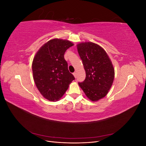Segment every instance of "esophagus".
Segmentation results:
<instances>
[{
  "label": "esophagus",
  "mask_w": 146,
  "mask_h": 146,
  "mask_svg": "<svg viewBox=\"0 0 146 146\" xmlns=\"http://www.w3.org/2000/svg\"><path fill=\"white\" fill-rule=\"evenodd\" d=\"M73 75H74V76L76 78V77H77V72H74L73 73Z\"/></svg>",
  "instance_id": "obj_1"
}]
</instances>
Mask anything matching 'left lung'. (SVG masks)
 <instances>
[{"label":"left lung","mask_w":146,"mask_h":146,"mask_svg":"<svg viewBox=\"0 0 146 146\" xmlns=\"http://www.w3.org/2000/svg\"><path fill=\"white\" fill-rule=\"evenodd\" d=\"M86 72L85 80L78 85L88 99L98 101L107 94L114 77L111 61L102 47L91 42L77 44Z\"/></svg>","instance_id":"left-lung-1"}]
</instances>
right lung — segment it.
<instances>
[{
  "label": "right lung",
  "mask_w": 146,
  "mask_h": 146,
  "mask_svg": "<svg viewBox=\"0 0 146 146\" xmlns=\"http://www.w3.org/2000/svg\"><path fill=\"white\" fill-rule=\"evenodd\" d=\"M74 44L68 40L54 39L44 44L35 55L32 63L33 79L44 98L58 100L75 79L64 58L66 50Z\"/></svg>",
  "instance_id": "right-lung-1"
}]
</instances>
